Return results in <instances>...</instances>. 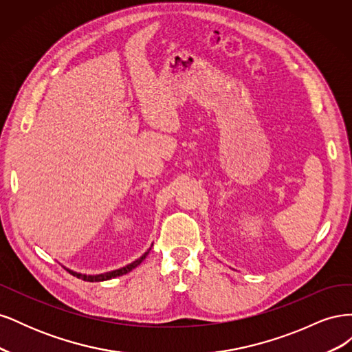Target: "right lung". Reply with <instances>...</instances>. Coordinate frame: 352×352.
<instances>
[{
	"instance_id": "1",
	"label": "right lung",
	"mask_w": 352,
	"mask_h": 352,
	"mask_svg": "<svg viewBox=\"0 0 352 352\" xmlns=\"http://www.w3.org/2000/svg\"><path fill=\"white\" fill-rule=\"evenodd\" d=\"M150 250H151V248H150ZM150 250H148V251L142 255L141 258L135 260L133 263L124 265V267H122V269H119V270H113V272L102 273V274H94V276H91V274H89V276H88V274H80V273H76V272H72V270H69V269H67V272H69L70 274H73V276H76L78 279L87 280V282H102V280H109V279L117 278V276H123V274H126L127 272H131V270H133L135 267H138V265H140V264L144 261V258L146 257L148 252H150Z\"/></svg>"
}]
</instances>
